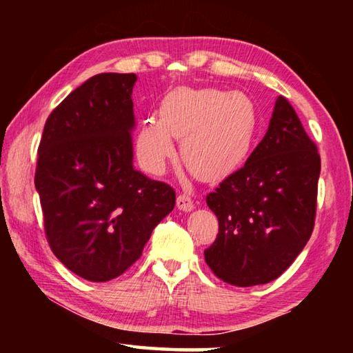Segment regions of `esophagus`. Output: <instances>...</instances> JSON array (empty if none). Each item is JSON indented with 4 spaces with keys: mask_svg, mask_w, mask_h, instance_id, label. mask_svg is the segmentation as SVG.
Instances as JSON below:
<instances>
[{
    "mask_svg": "<svg viewBox=\"0 0 353 353\" xmlns=\"http://www.w3.org/2000/svg\"><path fill=\"white\" fill-rule=\"evenodd\" d=\"M177 207L179 210H183V212H191L194 208V204H193V199H191L190 194H179L177 196Z\"/></svg>",
    "mask_w": 353,
    "mask_h": 353,
    "instance_id": "esophagus-1",
    "label": "esophagus"
}]
</instances>
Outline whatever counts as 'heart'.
<instances>
[{"label": "heart", "mask_w": 353, "mask_h": 353, "mask_svg": "<svg viewBox=\"0 0 353 353\" xmlns=\"http://www.w3.org/2000/svg\"><path fill=\"white\" fill-rule=\"evenodd\" d=\"M259 115L243 92L177 88L160 104V119L149 117L137 135V155L149 172L162 174L181 140L190 171L216 179L240 165L252 149Z\"/></svg>", "instance_id": "b5f03b06"}]
</instances>
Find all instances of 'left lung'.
<instances>
[{
  "instance_id": "left-lung-1",
  "label": "left lung",
  "mask_w": 353,
  "mask_h": 353,
  "mask_svg": "<svg viewBox=\"0 0 353 353\" xmlns=\"http://www.w3.org/2000/svg\"><path fill=\"white\" fill-rule=\"evenodd\" d=\"M321 157L290 101L279 97L266 135L243 168L207 194L216 240L205 249L214 276L235 286L276 280L312 236Z\"/></svg>"
}]
</instances>
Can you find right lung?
<instances>
[{
	"mask_svg": "<svg viewBox=\"0 0 353 353\" xmlns=\"http://www.w3.org/2000/svg\"><path fill=\"white\" fill-rule=\"evenodd\" d=\"M134 73H101L50 113L35 188L45 235L71 272L107 282L140 259L154 227L176 204L168 183L134 170Z\"/></svg>",
	"mask_w": 353,
	"mask_h": 353,
	"instance_id": "1",
	"label": "right lung"
}]
</instances>
